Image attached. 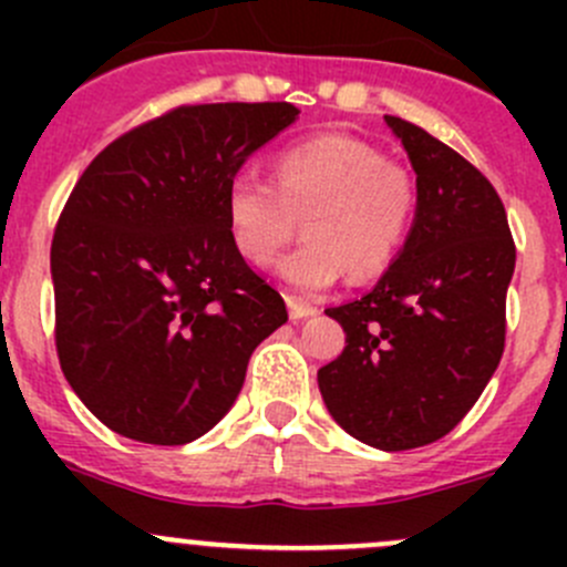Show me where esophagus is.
I'll use <instances>...</instances> for the list:
<instances>
[{
    "mask_svg": "<svg viewBox=\"0 0 567 567\" xmlns=\"http://www.w3.org/2000/svg\"><path fill=\"white\" fill-rule=\"evenodd\" d=\"M288 312H290V318H293V320H301V318H312L318 310L312 305H305V301L288 296Z\"/></svg>",
    "mask_w": 567,
    "mask_h": 567,
    "instance_id": "34e87169",
    "label": "esophagus"
}]
</instances>
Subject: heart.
Masks as SVG:
<instances>
[{
  "mask_svg": "<svg viewBox=\"0 0 567 567\" xmlns=\"http://www.w3.org/2000/svg\"><path fill=\"white\" fill-rule=\"evenodd\" d=\"M414 214L409 169L342 134L285 147L274 162V183L241 169L225 192L230 238L251 266H271L305 216L307 241L279 262V277L305 296L329 290L342 268L351 279L384 271L403 249Z\"/></svg>",
  "mask_w": 567,
  "mask_h": 567,
  "instance_id": "b5f03b06",
  "label": "heart"
}]
</instances>
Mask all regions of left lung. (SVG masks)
Instances as JSON below:
<instances>
[{
	"instance_id": "8db88e82",
	"label": "left lung",
	"mask_w": 567,
	"mask_h": 567,
	"mask_svg": "<svg viewBox=\"0 0 567 567\" xmlns=\"http://www.w3.org/2000/svg\"><path fill=\"white\" fill-rule=\"evenodd\" d=\"M384 120L416 173V216L379 285L326 310L346 348L318 386L342 431L398 453L447 436L494 375L516 244L488 177L420 125Z\"/></svg>"
}]
</instances>
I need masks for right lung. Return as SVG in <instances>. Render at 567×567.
<instances>
[{"label": "right lung", "instance_id": "1", "mask_svg": "<svg viewBox=\"0 0 567 567\" xmlns=\"http://www.w3.org/2000/svg\"><path fill=\"white\" fill-rule=\"evenodd\" d=\"M299 109L194 104L136 125L90 162L51 241L62 373L114 433L186 444L236 403L285 301L230 238L225 192Z\"/></svg>", "mask_w": 567, "mask_h": 567}]
</instances>
